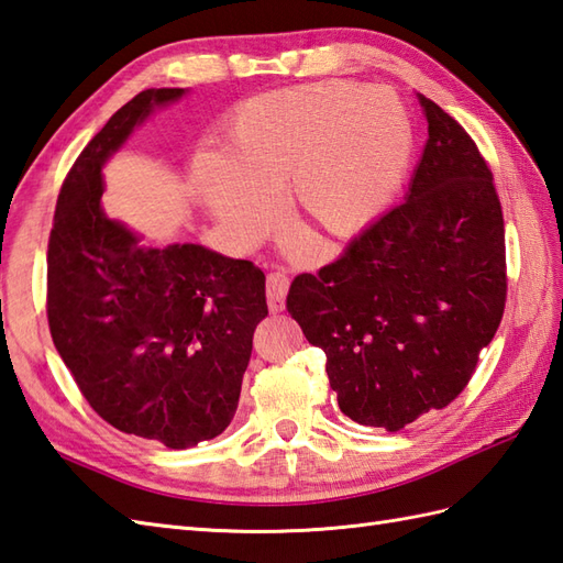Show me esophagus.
Masks as SVG:
<instances>
[{
	"mask_svg": "<svg viewBox=\"0 0 563 563\" xmlns=\"http://www.w3.org/2000/svg\"><path fill=\"white\" fill-rule=\"evenodd\" d=\"M286 291H289V277L284 272L267 274V306L269 312H282L286 303Z\"/></svg>",
	"mask_w": 563,
	"mask_h": 563,
	"instance_id": "obj_1",
	"label": "esophagus"
}]
</instances>
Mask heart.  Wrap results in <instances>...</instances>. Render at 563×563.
Segmentation results:
<instances>
[{
  "label": "heart",
  "instance_id": "b5f03b06",
  "mask_svg": "<svg viewBox=\"0 0 563 563\" xmlns=\"http://www.w3.org/2000/svg\"><path fill=\"white\" fill-rule=\"evenodd\" d=\"M416 150L404 100L389 88L318 84L255 95L227 129V155L190 169L200 202L249 243L269 227L286 184L294 208L327 234L351 236L389 208Z\"/></svg>",
  "mask_w": 563,
  "mask_h": 563
}]
</instances>
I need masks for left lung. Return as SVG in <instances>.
I'll return each instance as SVG.
<instances>
[{"instance_id":"1","label":"left lung","mask_w":563,"mask_h":563,"mask_svg":"<svg viewBox=\"0 0 563 563\" xmlns=\"http://www.w3.org/2000/svg\"><path fill=\"white\" fill-rule=\"evenodd\" d=\"M428 143L406 202L298 274L286 310L327 355L341 413L399 432L468 385L506 303L504 217L461 123L418 95Z\"/></svg>"}]
</instances>
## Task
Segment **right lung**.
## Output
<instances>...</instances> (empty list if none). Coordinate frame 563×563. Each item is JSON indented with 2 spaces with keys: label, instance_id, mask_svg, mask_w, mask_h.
Returning <instances> with one entry per match:
<instances>
[{
  "label": "right lung",
  "instance_id": "1",
  "mask_svg": "<svg viewBox=\"0 0 563 563\" xmlns=\"http://www.w3.org/2000/svg\"><path fill=\"white\" fill-rule=\"evenodd\" d=\"M184 92L143 90L104 123L64 178L47 249L49 332L80 394L112 428L169 449L229 428L267 318L251 260L198 243L143 249L100 205L104 162Z\"/></svg>",
  "mask_w": 563,
  "mask_h": 563
}]
</instances>
